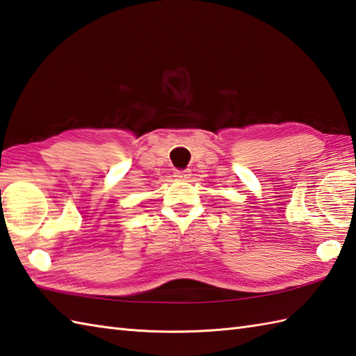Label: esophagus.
<instances>
[{"label":"esophagus","mask_w":356,"mask_h":356,"mask_svg":"<svg viewBox=\"0 0 356 356\" xmlns=\"http://www.w3.org/2000/svg\"><path fill=\"white\" fill-rule=\"evenodd\" d=\"M191 175H192L191 170L183 169V170H175V175H173V177L178 178V179H187V178H191Z\"/></svg>","instance_id":"34e87169"}]
</instances>
